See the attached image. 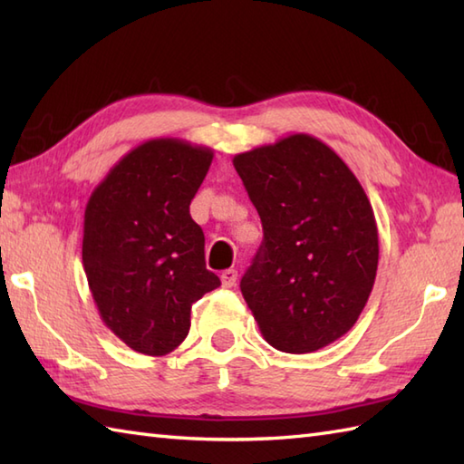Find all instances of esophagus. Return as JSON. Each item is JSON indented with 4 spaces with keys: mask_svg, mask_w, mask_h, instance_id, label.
<instances>
[{
    "mask_svg": "<svg viewBox=\"0 0 464 464\" xmlns=\"http://www.w3.org/2000/svg\"><path fill=\"white\" fill-rule=\"evenodd\" d=\"M235 281H237V271L235 269H227V271H223L221 273V283H223V287H233L235 285Z\"/></svg>",
    "mask_w": 464,
    "mask_h": 464,
    "instance_id": "obj_1",
    "label": "esophagus"
}]
</instances>
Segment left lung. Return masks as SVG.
I'll use <instances>...</instances> for the list:
<instances>
[{
    "label": "left lung",
    "instance_id": "1",
    "mask_svg": "<svg viewBox=\"0 0 464 464\" xmlns=\"http://www.w3.org/2000/svg\"><path fill=\"white\" fill-rule=\"evenodd\" d=\"M263 223L241 293L271 347L303 354L353 329L379 265L367 193L327 143L293 133L233 157Z\"/></svg>",
    "mask_w": 464,
    "mask_h": 464
}]
</instances>
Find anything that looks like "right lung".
Returning <instances> with one entry per match:
<instances>
[{
	"label": "right lung",
	"mask_w": 464,
	"mask_h": 464,
	"mask_svg": "<svg viewBox=\"0 0 464 464\" xmlns=\"http://www.w3.org/2000/svg\"><path fill=\"white\" fill-rule=\"evenodd\" d=\"M213 150L175 137L137 145L95 187L83 219V269L100 317L127 347L163 357L185 341L191 304L221 285L205 267L189 205Z\"/></svg>",
	"instance_id": "obj_1"
}]
</instances>
